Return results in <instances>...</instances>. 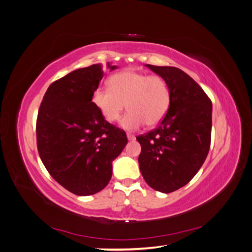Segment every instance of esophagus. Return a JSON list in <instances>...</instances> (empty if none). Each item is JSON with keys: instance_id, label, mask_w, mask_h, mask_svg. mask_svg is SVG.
<instances>
[{"instance_id": "1", "label": "esophagus", "mask_w": 252, "mask_h": 252, "mask_svg": "<svg viewBox=\"0 0 252 252\" xmlns=\"http://www.w3.org/2000/svg\"><path fill=\"white\" fill-rule=\"evenodd\" d=\"M127 139L129 141H133V140H136V137H134V134H132V133H127Z\"/></svg>"}]
</instances>
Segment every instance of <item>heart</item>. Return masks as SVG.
<instances>
[{
    "mask_svg": "<svg viewBox=\"0 0 252 252\" xmlns=\"http://www.w3.org/2000/svg\"><path fill=\"white\" fill-rule=\"evenodd\" d=\"M109 89L97 88L92 101L108 122H116L126 106L129 110L122 119L121 126L134 130L146 123L154 126L167 114L171 102V91L160 76L126 69L116 72L108 80Z\"/></svg>",
    "mask_w": 252,
    "mask_h": 252,
    "instance_id": "1",
    "label": "heart"
}]
</instances>
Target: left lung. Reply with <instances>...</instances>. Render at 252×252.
<instances>
[{
  "label": "left lung",
  "mask_w": 252,
  "mask_h": 252,
  "mask_svg": "<svg viewBox=\"0 0 252 252\" xmlns=\"http://www.w3.org/2000/svg\"><path fill=\"white\" fill-rule=\"evenodd\" d=\"M146 66L167 81L171 102L159 126L137 137L141 144L138 161L147 185L169 193L191 181L205 161L211 146L212 101L183 70Z\"/></svg>",
  "instance_id": "8db88e82"
}]
</instances>
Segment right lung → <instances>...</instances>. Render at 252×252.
<instances>
[{
    "label": "right lung",
    "mask_w": 252,
    "mask_h": 252,
    "mask_svg": "<svg viewBox=\"0 0 252 252\" xmlns=\"http://www.w3.org/2000/svg\"><path fill=\"white\" fill-rule=\"evenodd\" d=\"M102 77L100 64L69 72L50 84L38 110L41 161L61 186L77 195L94 194L108 185L112 161L127 144L125 131L107 122L92 101Z\"/></svg>",
    "instance_id": "right-lung-1"
}]
</instances>
